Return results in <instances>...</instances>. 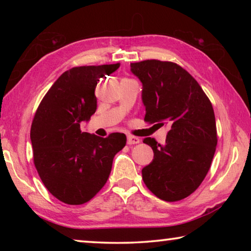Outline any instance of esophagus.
<instances>
[{"label":"esophagus","mask_w":251,"mask_h":251,"mask_svg":"<svg viewBox=\"0 0 251 251\" xmlns=\"http://www.w3.org/2000/svg\"><path fill=\"white\" fill-rule=\"evenodd\" d=\"M139 143H141V139L136 137V136H133V135L127 136V144H128V145H135V144H139Z\"/></svg>","instance_id":"obj_1"}]
</instances>
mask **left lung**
<instances>
[{"label": "left lung", "instance_id": "obj_1", "mask_svg": "<svg viewBox=\"0 0 251 251\" xmlns=\"http://www.w3.org/2000/svg\"><path fill=\"white\" fill-rule=\"evenodd\" d=\"M130 71L143 83L144 121L171 126L164 145L144 139L154 159L143 168V180L161 201H181L201 186L214 158L217 128L211 101L176 63L146 59L130 63Z\"/></svg>", "mask_w": 251, "mask_h": 251}]
</instances>
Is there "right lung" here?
Here are the masks:
<instances>
[{
	"label": "right lung",
	"instance_id": "1",
	"mask_svg": "<svg viewBox=\"0 0 251 251\" xmlns=\"http://www.w3.org/2000/svg\"><path fill=\"white\" fill-rule=\"evenodd\" d=\"M120 63L73 67L56 79L37 107L31 126L34 165L46 189L67 205H82L103 188L126 136L99 137L80 129L97 107L95 88Z\"/></svg>",
	"mask_w": 251,
	"mask_h": 251
}]
</instances>
